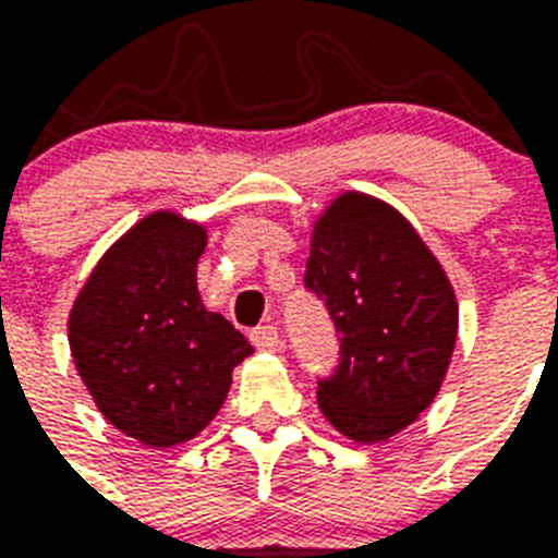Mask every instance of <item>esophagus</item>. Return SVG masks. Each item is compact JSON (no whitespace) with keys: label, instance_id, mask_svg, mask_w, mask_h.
<instances>
[{"label":"esophagus","instance_id":"obj_1","mask_svg":"<svg viewBox=\"0 0 558 558\" xmlns=\"http://www.w3.org/2000/svg\"><path fill=\"white\" fill-rule=\"evenodd\" d=\"M252 344L263 353H275L280 348V332L275 324H266V327H257L252 330Z\"/></svg>","mask_w":558,"mask_h":558}]
</instances>
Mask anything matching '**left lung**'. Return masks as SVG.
I'll use <instances>...</instances> for the list:
<instances>
[{
  "instance_id": "1",
  "label": "left lung",
  "mask_w": 558,
  "mask_h": 558,
  "mask_svg": "<svg viewBox=\"0 0 558 558\" xmlns=\"http://www.w3.org/2000/svg\"><path fill=\"white\" fill-rule=\"evenodd\" d=\"M304 287L339 332V367L318 381L332 428L381 442L432 405L458 341V298L414 226L348 191L313 231Z\"/></svg>"
}]
</instances>
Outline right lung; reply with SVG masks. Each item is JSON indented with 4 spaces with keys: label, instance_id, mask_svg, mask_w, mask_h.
Wrapping results in <instances>:
<instances>
[{
    "label": "right lung",
    "instance_id": "right-lung-1",
    "mask_svg": "<svg viewBox=\"0 0 558 558\" xmlns=\"http://www.w3.org/2000/svg\"><path fill=\"white\" fill-rule=\"evenodd\" d=\"M205 243V226L156 210L100 257L69 315L74 367L100 414L153 449L196 437L226 402L231 371L254 353L202 304Z\"/></svg>",
    "mask_w": 558,
    "mask_h": 558
}]
</instances>
